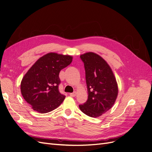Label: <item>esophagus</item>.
<instances>
[{"instance_id":"1","label":"esophagus","mask_w":152,"mask_h":152,"mask_svg":"<svg viewBox=\"0 0 152 152\" xmlns=\"http://www.w3.org/2000/svg\"><path fill=\"white\" fill-rule=\"evenodd\" d=\"M76 94H77L76 92H74V93H70V96H72V97H75V96H76Z\"/></svg>"}]
</instances>
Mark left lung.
<instances>
[{"label": "left lung", "mask_w": 152, "mask_h": 152, "mask_svg": "<svg viewBox=\"0 0 152 152\" xmlns=\"http://www.w3.org/2000/svg\"><path fill=\"white\" fill-rule=\"evenodd\" d=\"M80 58L84 64L88 98L79 108L87 115L98 117L108 111L115 102L118 95L116 79L111 68L98 54L89 52Z\"/></svg>", "instance_id": "8db88e82"}]
</instances>
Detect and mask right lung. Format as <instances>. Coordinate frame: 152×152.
<instances>
[{
	"label": "right lung",
	"mask_w": 152,
	"mask_h": 152,
	"mask_svg": "<svg viewBox=\"0 0 152 152\" xmlns=\"http://www.w3.org/2000/svg\"><path fill=\"white\" fill-rule=\"evenodd\" d=\"M72 61L68 55L50 53L39 58L23 78L21 92L32 109L45 113L56 109L65 96L59 91V74Z\"/></svg>",
	"instance_id": "right-lung-1"
}]
</instances>
